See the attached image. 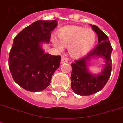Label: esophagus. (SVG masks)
Returning <instances> with one entry per match:
<instances>
[{"label":"esophagus","mask_w":123,"mask_h":123,"mask_svg":"<svg viewBox=\"0 0 123 123\" xmlns=\"http://www.w3.org/2000/svg\"><path fill=\"white\" fill-rule=\"evenodd\" d=\"M68 62V60L65 57H62V60H61V63H67Z\"/></svg>","instance_id":"esophagus-1"}]
</instances>
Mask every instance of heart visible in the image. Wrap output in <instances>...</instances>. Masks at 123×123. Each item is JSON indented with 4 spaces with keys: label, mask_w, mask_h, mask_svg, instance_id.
Here are the masks:
<instances>
[{
    "label": "heart",
    "mask_w": 123,
    "mask_h": 123,
    "mask_svg": "<svg viewBox=\"0 0 123 123\" xmlns=\"http://www.w3.org/2000/svg\"><path fill=\"white\" fill-rule=\"evenodd\" d=\"M58 39L52 37L53 45L58 49L62 50L63 46L69 47L70 54L74 58L84 56L93 48L96 41V35L90 28L75 25L67 26L58 32Z\"/></svg>",
    "instance_id": "1"
}]
</instances>
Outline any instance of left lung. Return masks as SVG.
I'll return each instance as SVG.
<instances>
[{
    "instance_id": "1",
    "label": "left lung",
    "mask_w": 123,
    "mask_h": 123,
    "mask_svg": "<svg viewBox=\"0 0 123 123\" xmlns=\"http://www.w3.org/2000/svg\"><path fill=\"white\" fill-rule=\"evenodd\" d=\"M90 25L97 35L98 44L86 56L71 63V89L76 94L82 96L91 95L100 91L106 84L112 69L111 55L113 48L108 37L97 26ZM95 57H103L106 63L104 69L98 75L91 74L86 65L90 59Z\"/></svg>"
}]
</instances>
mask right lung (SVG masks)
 Wrapping results in <instances>:
<instances>
[{
	"label": "right lung",
	"mask_w": 123,
	"mask_h": 123,
	"mask_svg": "<svg viewBox=\"0 0 123 123\" xmlns=\"http://www.w3.org/2000/svg\"><path fill=\"white\" fill-rule=\"evenodd\" d=\"M56 20L37 21L17 35L9 55V68L15 82L23 89L38 92L50 84L60 66L61 56L45 53L41 43H49Z\"/></svg>",
	"instance_id": "1"
}]
</instances>
